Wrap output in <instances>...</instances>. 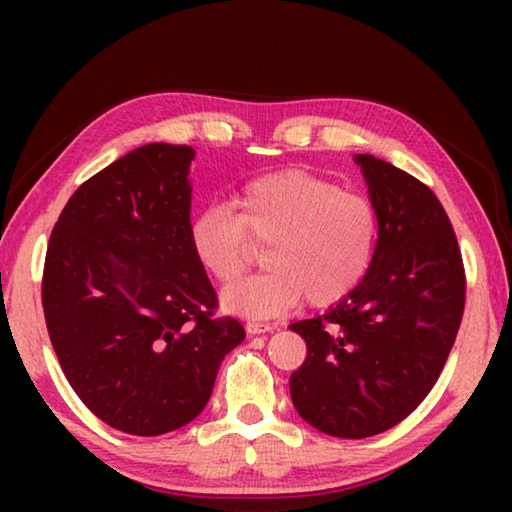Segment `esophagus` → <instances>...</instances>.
<instances>
[{
	"instance_id": "obj_1",
	"label": "esophagus",
	"mask_w": 512,
	"mask_h": 512,
	"mask_svg": "<svg viewBox=\"0 0 512 512\" xmlns=\"http://www.w3.org/2000/svg\"><path fill=\"white\" fill-rule=\"evenodd\" d=\"M273 329H275V325H268V323H255V320H250V323H246V332H248L250 336L273 332Z\"/></svg>"
}]
</instances>
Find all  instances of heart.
Returning <instances> with one entry per match:
<instances>
[{"instance_id":"heart-1","label":"heart","mask_w":512,"mask_h":512,"mask_svg":"<svg viewBox=\"0 0 512 512\" xmlns=\"http://www.w3.org/2000/svg\"><path fill=\"white\" fill-rule=\"evenodd\" d=\"M237 214L210 205L189 223L198 266L228 284L246 271L253 244L264 246L266 273L223 291L225 311L271 318L305 298L332 307L366 280L375 264L381 221L370 198L302 169L248 180L235 196Z\"/></svg>"}]
</instances>
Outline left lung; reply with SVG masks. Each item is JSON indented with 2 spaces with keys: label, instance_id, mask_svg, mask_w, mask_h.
<instances>
[{
  "label": "left lung",
  "instance_id": "8db88e82",
  "mask_svg": "<svg viewBox=\"0 0 512 512\" xmlns=\"http://www.w3.org/2000/svg\"><path fill=\"white\" fill-rule=\"evenodd\" d=\"M377 207L375 264L348 298L291 329L307 359L289 379L300 418L336 438L395 427L436 384L465 307V268L449 216L418 178L354 155Z\"/></svg>",
  "mask_w": 512,
  "mask_h": 512
}]
</instances>
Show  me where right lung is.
I'll return each mask as SVG.
<instances>
[{
	"label": "right lung",
	"instance_id": "1",
	"mask_svg": "<svg viewBox=\"0 0 512 512\" xmlns=\"http://www.w3.org/2000/svg\"><path fill=\"white\" fill-rule=\"evenodd\" d=\"M194 149L153 142L76 189L49 237L42 309L69 386L99 420L133 436L185 427L246 339L216 318L189 246Z\"/></svg>",
	"mask_w": 512,
	"mask_h": 512
}]
</instances>
